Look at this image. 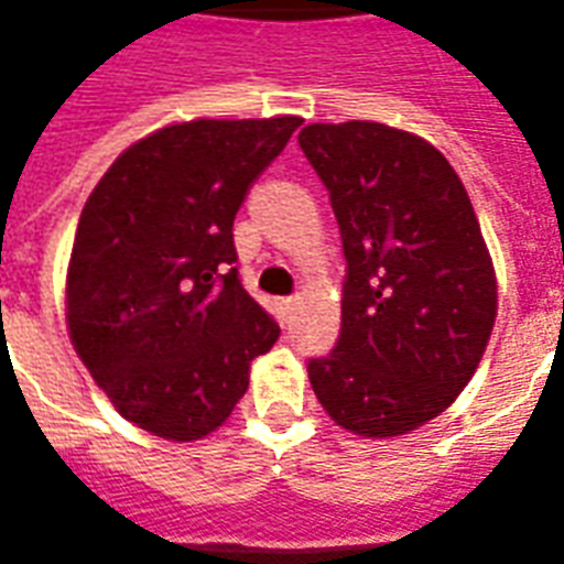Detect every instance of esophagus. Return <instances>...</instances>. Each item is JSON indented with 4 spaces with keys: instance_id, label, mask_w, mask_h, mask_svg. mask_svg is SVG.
I'll list each match as a JSON object with an SVG mask.
<instances>
[{
    "instance_id": "1",
    "label": "esophagus",
    "mask_w": 564,
    "mask_h": 564,
    "mask_svg": "<svg viewBox=\"0 0 564 564\" xmlns=\"http://www.w3.org/2000/svg\"><path fill=\"white\" fill-rule=\"evenodd\" d=\"M278 311H281V317H283V319H290V317H293V311H295V299H281V302H278Z\"/></svg>"
}]
</instances>
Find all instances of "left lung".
I'll return each instance as SVG.
<instances>
[{"mask_svg": "<svg viewBox=\"0 0 564 564\" xmlns=\"http://www.w3.org/2000/svg\"><path fill=\"white\" fill-rule=\"evenodd\" d=\"M341 229L335 350L307 362L323 411L395 437L447 411L496 326V271L459 174L420 135L350 120L299 132Z\"/></svg>", "mask_w": 564, "mask_h": 564, "instance_id": "left-lung-1", "label": "left lung"}]
</instances>
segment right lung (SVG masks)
<instances>
[{
    "instance_id": "obj_1",
    "label": "right lung",
    "mask_w": 564,
    "mask_h": 564,
    "mask_svg": "<svg viewBox=\"0 0 564 564\" xmlns=\"http://www.w3.org/2000/svg\"><path fill=\"white\" fill-rule=\"evenodd\" d=\"M299 127V117L165 127L123 150L80 210L68 335L111 404L150 435H210L281 335L241 286L232 223Z\"/></svg>"
}]
</instances>
